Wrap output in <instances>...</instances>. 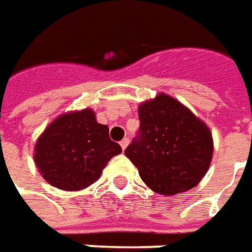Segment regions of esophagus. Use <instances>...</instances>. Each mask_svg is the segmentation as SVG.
Returning a JSON list of instances; mask_svg holds the SVG:
<instances>
[{"mask_svg":"<svg viewBox=\"0 0 252 252\" xmlns=\"http://www.w3.org/2000/svg\"><path fill=\"white\" fill-rule=\"evenodd\" d=\"M128 144H129V139H123V140L120 142V146L123 150H126Z\"/></svg>","mask_w":252,"mask_h":252,"instance_id":"esophagus-1","label":"esophagus"}]
</instances>
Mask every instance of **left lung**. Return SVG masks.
Returning <instances> with one entry per match:
<instances>
[{
  "mask_svg": "<svg viewBox=\"0 0 252 252\" xmlns=\"http://www.w3.org/2000/svg\"><path fill=\"white\" fill-rule=\"evenodd\" d=\"M140 126L126 148L143 182L163 195L194 188L209 169L213 140L209 128L167 94L139 106Z\"/></svg>",
  "mask_w": 252,
  "mask_h": 252,
  "instance_id": "left-lung-1",
  "label": "left lung"
}]
</instances>
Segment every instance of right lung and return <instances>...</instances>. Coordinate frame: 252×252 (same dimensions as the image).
I'll return each mask as SVG.
<instances>
[{
  "label": "right lung",
  "mask_w": 252,
  "mask_h": 252,
  "mask_svg": "<svg viewBox=\"0 0 252 252\" xmlns=\"http://www.w3.org/2000/svg\"><path fill=\"white\" fill-rule=\"evenodd\" d=\"M120 144L109 128L95 121L94 112L66 113L47 126L35 147V163L43 178L62 190H81L98 180Z\"/></svg>",
  "instance_id": "1"
}]
</instances>
